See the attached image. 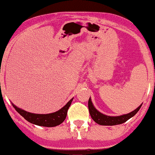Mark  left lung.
Returning <instances> with one entry per match:
<instances>
[{
  "label": "left lung",
  "instance_id": "8db88e82",
  "mask_svg": "<svg viewBox=\"0 0 155 155\" xmlns=\"http://www.w3.org/2000/svg\"><path fill=\"white\" fill-rule=\"evenodd\" d=\"M141 105H140L136 110H134V111H132V112L129 113L127 114L118 116V117H110V116L104 115V114L99 112L97 110H96V108L93 107V104H92L91 99H89V102H88V107H89V111H90L92 119L97 123V124H98L105 125V126L117 125L126 122L127 120H128L130 118H131L132 117H134L137 113L138 112V110L140 109V107H141Z\"/></svg>",
  "mask_w": 155,
  "mask_h": 155
}]
</instances>
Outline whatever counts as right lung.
<instances>
[{"label":"right lung","instance_id":"1","mask_svg":"<svg viewBox=\"0 0 155 155\" xmlns=\"http://www.w3.org/2000/svg\"><path fill=\"white\" fill-rule=\"evenodd\" d=\"M72 100L73 99L69 100L67 104H65L62 109H60L59 110L48 114H31V113L27 112V111L23 110L17 107L13 104H12V105L15 107L17 112L20 114L28 122L31 123L33 124L38 125V126L51 127H55L57 125H59L65 120L66 115H67L68 110H69V107H70L71 104H72Z\"/></svg>","mask_w":155,"mask_h":155}]
</instances>
